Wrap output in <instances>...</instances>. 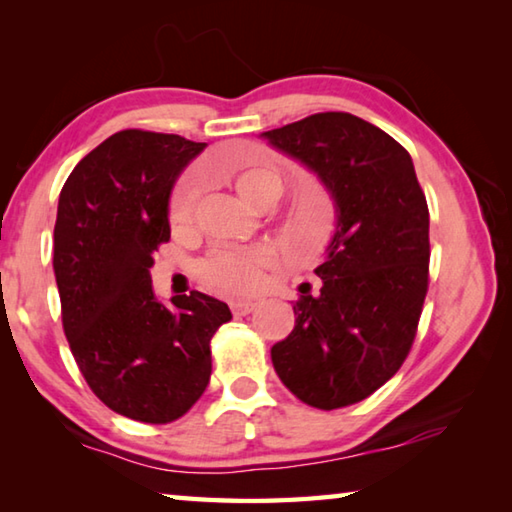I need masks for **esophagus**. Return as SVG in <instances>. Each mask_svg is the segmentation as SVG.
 I'll list each match as a JSON object with an SVG mask.
<instances>
[{"instance_id":"1","label":"esophagus","mask_w":512,"mask_h":512,"mask_svg":"<svg viewBox=\"0 0 512 512\" xmlns=\"http://www.w3.org/2000/svg\"><path fill=\"white\" fill-rule=\"evenodd\" d=\"M230 309H232V314H235V316H246L255 309V302L253 300H232Z\"/></svg>"}]
</instances>
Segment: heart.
<instances>
[{
    "label": "heart",
    "instance_id": "1",
    "mask_svg": "<svg viewBox=\"0 0 512 512\" xmlns=\"http://www.w3.org/2000/svg\"><path fill=\"white\" fill-rule=\"evenodd\" d=\"M207 173L225 180L237 189L239 196L259 207L273 205L284 189L282 171L253 149L239 151L210 164ZM198 194H201V178L196 173H189L173 189L169 221L176 228H183L192 221ZM329 223H332V201H329L325 189L316 185L302 187L284 212V225H287L289 235L300 244H318L327 235ZM268 262H271V253L264 246L219 250V253H212L203 262H198L196 275L214 293L244 296L262 280V271Z\"/></svg>",
    "mask_w": 512,
    "mask_h": 512
}]
</instances>
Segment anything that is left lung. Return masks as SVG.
<instances>
[{"mask_svg":"<svg viewBox=\"0 0 512 512\" xmlns=\"http://www.w3.org/2000/svg\"><path fill=\"white\" fill-rule=\"evenodd\" d=\"M314 171L336 207L316 268L318 296L293 305L296 327L271 348L277 377L309 406L357 404L409 354L429 287V207L402 144L350 112H318L262 133Z\"/></svg>","mask_w":512,"mask_h":512,"instance_id":"obj_1","label":"left lung"}]
</instances>
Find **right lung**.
Wrapping results in <instances>:
<instances>
[{
    "label": "right lung",
    "instance_id": "right-lung-1",
    "mask_svg": "<svg viewBox=\"0 0 512 512\" xmlns=\"http://www.w3.org/2000/svg\"><path fill=\"white\" fill-rule=\"evenodd\" d=\"M205 146L119 131L76 164L58 198L54 273L69 348L92 393L137 422L192 409L212 375V336L232 318L201 291L164 305L151 287L173 183Z\"/></svg>",
    "mask_w": 512,
    "mask_h": 512
}]
</instances>
